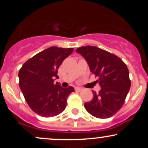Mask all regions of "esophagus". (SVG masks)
<instances>
[{
    "instance_id": "34e87169",
    "label": "esophagus",
    "mask_w": 148,
    "mask_h": 148,
    "mask_svg": "<svg viewBox=\"0 0 148 148\" xmlns=\"http://www.w3.org/2000/svg\"><path fill=\"white\" fill-rule=\"evenodd\" d=\"M82 90V88H79V87H76L75 88V91H77V92H80Z\"/></svg>"
}]
</instances>
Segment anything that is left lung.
I'll use <instances>...</instances> for the list:
<instances>
[{"label": "left lung", "mask_w": 148, "mask_h": 148, "mask_svg": "<svg viewBox=\"0 0 148 148\" xmlns=\"http://www.w3.org/2000/svg\"><path fill=\"white\" fill-rule=\"evenodd\" d=\"M76 51L86 59L101 86L99 93L93 91L91 101L84 103L86 111L98 118L113 116L122 108L130 89L126 64L117 56L97 47H81Z\"/></svg>", "instance_id": "obj_1"}]
</instances>
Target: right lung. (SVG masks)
<instances>
[{
    "label": "right lung",
    "instance_id": "right-lung-1",
    "mask_svg": "<svg viewBox=\"0 0 148 148\" xmlns=\"http://www.w3.org/2000/svg\"><path fill=\"white\" fill-rule=\"evenodd\" d=\"M73 51V48L49 47L27 60L20 69V89L28 106L37 115L50 118L65 109L74 88H62L59 83L53 82L55 78H59V67Z\"/></svg>",
    "mask_w": 148,
    "mask_h": 148
}]
</instances>
